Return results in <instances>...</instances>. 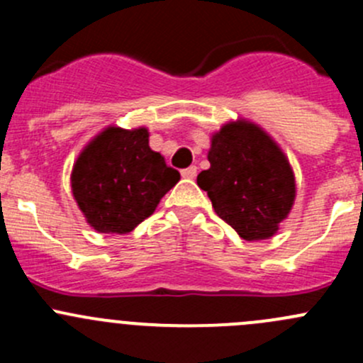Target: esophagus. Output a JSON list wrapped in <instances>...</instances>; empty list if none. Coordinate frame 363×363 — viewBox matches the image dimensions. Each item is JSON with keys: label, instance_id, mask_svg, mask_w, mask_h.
<instances>
[{"label": "esophagus", "instance_id": "esophagus-1", "mask_svg": "<svg viewBox=\"0 0 363 363\" xmlns=\"http://www.w3.org/2000/svg\"><path fill=\"white\" fill-rule=\"evenodd\" d=\"M184 179H195L196 177V167H188L181 172Z\"/></svg>", "mask_w": 363, "mask_h": 363}]
</instances>
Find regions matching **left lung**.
<instances>
[{
	"label": "left lung",
	"instance_id": "obj_1",
	"mask_svg": "<svg viewBox=\"0 0 363 363\" xmlns=\"http://www.w3.org/2000/svg\"><path fill=\"white\" fill-rule=\"evenodd\" d=\"M211 168L196 177L216 214L242 239H270L295 202V175L279 145L251 121L226 123L211 138Z\"/></svg>",
	"mask_w": 363,
	"mask_h": 363
}]
</instances>
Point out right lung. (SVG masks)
I'll use <instances>...</instances> for the list:
<instances>
[{"mask_svg": "<svg viewBox=\"0 0 363 363\" xmlns=\"http://www.w3.org/2000/svg\"><path fill=\"white\" fill-rule=\"evenodd\" d=\"M72 193L86 221L100 233L131 232L181 179L149 147L147 128H105L77 158Z\"/></svg>", "mask_w": 363, "mask_h": 363, "instance_id": "1", "label": "right lung"}]
</instances>
